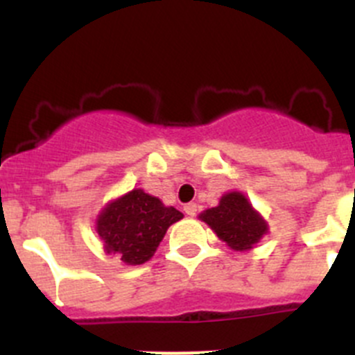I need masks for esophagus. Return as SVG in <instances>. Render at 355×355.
Listing matches in <instances>:
<instances>
[{
	"label": "esophagus",
	"instance_id": "esophagus-1",
	"mask_svg": "<svg viewBox=\"0 0 355 355\" xmlns=\"http://www.w3.org/2000/svg\"><path fill=\"white\" fill-rule=\"evenodd\" d=\"M184 211L189 214V216H196V214H198V204H196V202L185 204Z\"/></svg>",
	"mask_w": 355,
	"mask_h": 355
}]
</instances>
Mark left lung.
<instances>
[{
    "mask_svg": "<svg viewBox=\"0 0 355 355\" xmlns=\"http://www.w3.org/2000/svg\"><path fill=\"white\" fill-rule=\"evenodd\" d=\"M200 218L235 250L250 249L268 230L266 223L241 192L223 196L216 207L206 209Z\"/></svg>",
    "mask_w": 355,
    "mask_h": 355,
    "instance_id": "obj_1",
    "label": "left lung"
}]
</instances>
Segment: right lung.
<instances>
[{
	"instance_id": "obj_1",
	"label": "right lung",
	"mask_w": 355,
	"mask_h": 355,
	"mask_svg": "<svg viewBox=\"0 0 355 355\" xmlns=\"http://www.w3.org/2000/svg\"><path fill=\"white\" fill-rule=\"evenodd\" d=\"M182 218L178 209L137 189L108 204L96 230L108 252L118 254L127 264H142L156 252L168 227Z\"/></svg>"
}]
</instances>
